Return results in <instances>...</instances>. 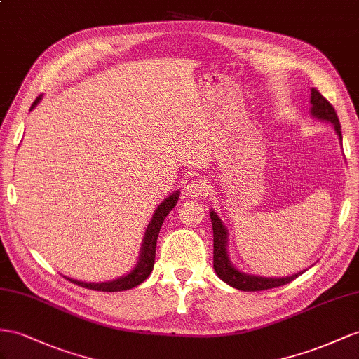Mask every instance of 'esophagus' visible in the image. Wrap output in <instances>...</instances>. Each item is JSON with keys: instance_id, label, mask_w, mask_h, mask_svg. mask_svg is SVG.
Listing matches in <instances>:
<instances>
[{"instance_id": "obj_1", "label": "esophagus", "mask_w": 359, "mask_h": 359, "mask_svg": "<svg viewBox=\"0 0 359 359\" xmlns=\"http://www.w3.org/2000/svg\"><path fill=\"white\" fill-rule=\"evenodd\" d=\"M205 191H206V183L201 179L189 180L187 183V188H185L187 196H189V197H198L201 194H205Z\"/></svg>"}]
</instances>
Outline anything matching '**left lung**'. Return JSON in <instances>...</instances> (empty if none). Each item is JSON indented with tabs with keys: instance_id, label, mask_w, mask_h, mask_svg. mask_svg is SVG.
<instances>
[{
	"instance_id": "obj_1",
	"label": "left lung",
	"mask_w": 359,
	"mask_h": 359,
	"mask_svg": "<svg viewBox=\"0 0 359 359\" xmlns=\"http://www.w3.org/2000/svg\"><path fill=\"white\" fill-rule=\"evenodd\" d=\"M311 104H312L311 114L316 118L326 119V121L332 123L338 137L341 140V126H339V119L337 116L335 109L316 88L311 89ZM210 219H212V229H214V269H215V273L218 274V278L231 285V287L241 291H264V290L278 288V287H282V285H287L296 278H299V276L303 273L302 271L297 274H292L290 278L276 279V278H259V276H250V274L238 271L231 264V261H229V256H227L226 227L223 226L222 219L218 218V215L214 212V210H210Z\"/></svg>"
}]
</instances>
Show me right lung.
<instances>
[{
    "label": "right lung",
    "instance_id": "right-lung-1",
    "mask_svg": "<svg viewBox=\"0 0 359 359\" xmlns=\"http://www.w3.org/2000/svg\"><path fill=\"white\" fill-rule=\"evenodd\" d=\"M39 101H41V95L33 101L30 110L38 106ZM177 200H179V192L176 191L168 198H165L162 203L158 206V209H156L151 222H150L149 227H147V231H145L140 262H137L136 267L127 276H123V278H119V279L112 280V282H103V283H86V282L72 280V279H68V278L67 279L71 280V282H74L76 285H80V287H83V288L95 290V291H107V292L126 291V290H130L133 287H137L140 283H142L147 278H149L150 273L153 271L154 256H156V243H158V235H159L163 219H165V217L170 214V210L174 206H176Z\"/></svg>",
    "mask_w": 359,
    "mask_h": 359
}]
</instances>
